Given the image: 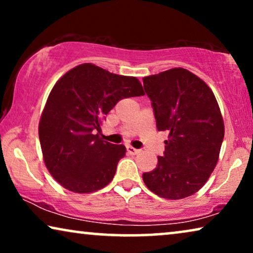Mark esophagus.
I'll return each mask as SVG.
<instances>
[{
	"label": "esophagus",
	"mask_w": 253,
	"mask_h": 253,
	"mask_svg": "<svg viewBox=\"0 0 253 253\" xmlns=\"http://www.w3.org/2000/svg\"><path fill=\"white\" fill-rule=\"evenodd\" d=\"M126 151L129 154L136 155L138 153H140V150H137V148H133L132 146H126Z\"/></svg>",
	"instance_id": "esophagus-1"
}]
</instances>
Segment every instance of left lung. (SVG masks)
<instances>
[{"instance_id": "obj_1", "label": "left lung", "mask_w": 253, "mask_h": 253, "mask_svg": "<svg viewBox=\"0 0 253 253\" xmlns=\"http://www.w3.org/2000/svg\"><path fill=\"white\" fill-rule=\"evenodd\" d=\"M157 129L168 131L165 152L143 179L155 195L182 199L196 193L215 168L224 137L212 89L199 77L175 68L143 78Z\"/></svg>"}]
</instances>
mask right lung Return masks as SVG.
Returning <instances> with one entry per match:
<instances>
[{"label": "right lung", "instance_id": "add662e5", "mask_svg": "<svg viewBox=\"0 0 253 253\" xmlns=\"http://www.w3.org/2000/svg\"><path fill=\"white\" fill-rule=\"evenodd\" d=\"M144 94L137 78L91 63L71 69L55 84L41 115L39 139L47 169L63 188L88 193L109 184L126 147L93 132L101 130L121 99Z\"/></svg>", "mask_w": 253, "mask_h": 253}]
</instances>
